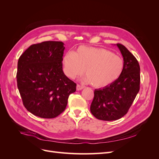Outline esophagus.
<instances>
[{"label":"esophagus","mask_w":159,"mask_h":159,"mask_svg":"<svg viewBox=\"0 0 159 159\" xmlns=\"http://www.w3.org/2000/svg\"><path fill=\"white\" fill-rule=\"evenodd\" d=\"M84 88H85V86H84V85H80L78 84V85H77L76 89H77V90H78V91H80V90L83 89Z\"/></svg>","instance_id":"obj_1"}]
</instances>
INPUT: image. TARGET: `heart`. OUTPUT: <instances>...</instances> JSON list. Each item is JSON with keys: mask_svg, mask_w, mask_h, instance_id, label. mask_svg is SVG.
Returning a JSON list of instances; mask_svg holds the SVG:
<instances>
[{"mask_svg": "<svg viewBox=\"0 0 159 159\" xmlns=\"http://www.w3.org/2000/svg\"><path fill=\"white\" fill-rule=\"evenodd\" d=\"M64 74L74 79L82 75L86 82L102 88L113 84L122 75L124 61L121 57L102 48L80 46L76 52L70 51L62 58Z\"/></svg>", "mask_w": 159, "mask_h": 159, "instance_id": "1", "label": "heart"}]
</instances>
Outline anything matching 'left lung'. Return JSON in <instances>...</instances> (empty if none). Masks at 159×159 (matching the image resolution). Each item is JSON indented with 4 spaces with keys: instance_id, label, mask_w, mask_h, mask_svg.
I'll use <instances>...</instances> for the list:
<instances>
[{
    "instance_id": "left-lung-1",
    "label": "left lung",
    "mask_w": 159,
    "mask_h": 159,
    "mask_svg": "<svg viewBox=\"0 0 159 159\" xmlns=\"http://www.w3.org/2000/svg\"><path fill=\"white\" fill-rule=\"evenodd\" d=\"M124 61L120 78L109 85L94 91L90 106L93 116L103 121H115L125 115L140 89V66L137 59L125 47L117 44Z\"/></svg>"
}]
</instances>
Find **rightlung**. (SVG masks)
I'll list each match as a JSON object with an SVG mask.
<instances>
[{
    "label": "right lung",
    "instance_id": "add662e5",
    "mask_svg": "<svg viewBox=\"0 0 159 159\" xmlns=\"http://www.w3.org/2000/svg\"><path fill=\"white\" fill-rule=\"evenodd\" d=\"M62 42L47 41L31 45L19 57L17 86L28 111L52 119L65 110L76 84L62 70L65 47Z\"/></svg>",
    "mask_w": 159,
    "mask_h": 159
}]
</instances>
